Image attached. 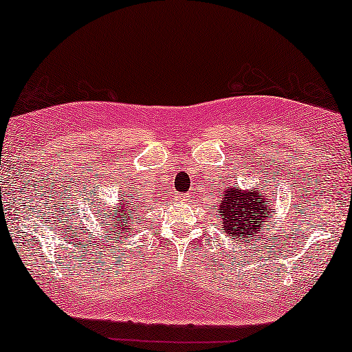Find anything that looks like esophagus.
I'll return each mask as SVG.
<instances>
[{
  "label": "esophagus",
  "instance_id": "obj_1",
  "mask_svg": "<svg viewBox=\"0 0 352 352\" xmlns=\"http://www.w3.org/2000/svg\"><path fill=\"white\" fill-rule=\"evenodd\" d=\"M188 198H190L188 193H179V195H177V200H180V201H187Z\"/></svg>",
  "mask_w": 352,
  "mask_h": 352
}]
</instances>
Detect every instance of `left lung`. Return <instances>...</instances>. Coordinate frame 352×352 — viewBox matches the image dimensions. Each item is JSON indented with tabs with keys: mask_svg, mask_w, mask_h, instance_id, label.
<instances>
[{
	"mask_svg": "<svg viewBox=\"0 0 352 352\" xmlns=\"http://www.w3.org/2000/svg\"><path fill=\"white\" fill-rule=\"evenodd\" d=\"M221 197L219 213L226 234L232 239L256 236L261 223L270 214L267 205H264V195L228 187Z\"/></svg>",
	"mask_w": 352,
	"mask_h": 352,
	"instance_id": "8db88e82",
	"label": "left lung"
}]
</instances>
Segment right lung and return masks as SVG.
I'll return each instance as SVG.
<instances>
[{"instance_id":"add662e5","label":"right lung","mask_w":352,"mask_h":352,"mask_svg":"<svg viewBox=\"0 0 352 352\" xmlns=\"http://www.w3.org/2000/svg\"><path fill=\"white\" fill-rule=\"evenodd\" d=\"M121 197H122V195H121ZM121 201H124V205H122L120 210H113L111 213H109L107 217V219H104V221H108V224H109L108 230L111 232H116V234H121L122 231L131 230L128 214H129V211H135V205L129 206V205H133V201L126 203V198H124V200H121ZM135 217H138V213H135Z\"/></svg>"}]
</instances>
